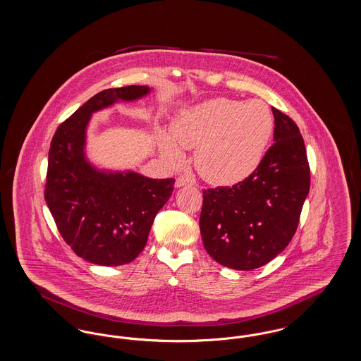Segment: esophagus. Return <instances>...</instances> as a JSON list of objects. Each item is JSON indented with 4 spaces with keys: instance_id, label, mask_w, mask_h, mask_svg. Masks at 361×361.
I'll return each mask as SVG.
<instances>
[{
    "instance_id": "esophagus-1",
    "label": "esophagus",
    "mask_w": 361,
    "mask_h": 361,
    "mask_svg": "<svg viewBox=\"0 0 361 361\" xmlns=\"http://www.w3.org/2000/svg\"><path fill=\"white\" fill-rule=\"evenodd\" d=\"M188 185H193L192 181H189L188 178H185V177H183V176H180V177L176 178V187H177V188L188 187Z\"/></svg>"
}]
</instances>
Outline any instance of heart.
<instances>
[{
    "label": "heart",
    "mask_w": 361,
    "mask_h": 361,
    "mask_svg": "<svg viewBox=\"0 0 361 361\" xmlns=\"http://www.w3.org/2000/svg\"><path fill=\"white\" fill-rule=\"evenodd\" d=\"M274 131V114L262 100L218 97L181 112L172 124L175 139L161 131L158 146L172 164L183 161L180 145L196 147L195 166L200 176L212 184L234 185L257 171Z\"/></svg>",
    "instance_id": "b5f03b06"
}]
</instances>
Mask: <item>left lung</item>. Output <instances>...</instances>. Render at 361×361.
Masks as SVG:
<instances>
[{
  "instance_id": "1",
  "label": "left lung",
  "mask_w": 361,
  "mask_h": 361,
  "mask_svg": "<svg viewBox=\"0 0 361 361\" xmlns=\"http://www.w3.org/2000/svg\"><path fill=\"white\" fill-rule=\"evenodd\" d=\"M272 112L275 143L257 171L233 187L203 190L200 233L207 253L237 271L259 268L288 246L309 195L305 140L295 121L276 108Z\"/></svg>"
}]
</instances>
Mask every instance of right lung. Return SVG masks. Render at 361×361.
Segmentation results:
<instances>
[{
  "label": "right lung",
  "instance_id": "right-lung-1",
  "mask_svg": "<svg viewBox=\"0 0 361 361\" xmlns=\"http://www.w3.org/2000/svg\"><path fill=\"white\" fill-rule=\"evenodd\" d=\"M152 92L145 85L105 89L80 106L54 134L44 199L63 240L96 265H124L140 255L157 212L172 195L174 178L100 169L86 157L92 115Z\"/></svg>",
  "mask_w": 361,
  "mask_h": 361
}]
</instances>
